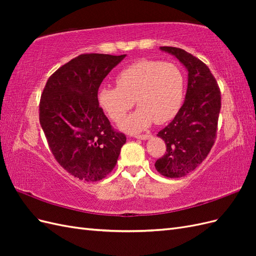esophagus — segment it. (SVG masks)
Wrapping results in <instances>:
<instances>
[{
	"mask_svg": "<svg viewBox=\"0 0 256 256\" xmlns=\"http://www.w3.org/2000/svg\"><path fill=\"white\" fill-rule=\"evenodd\" d=\"M134 138H141V140H147V138H150V134H138V136H134Z\"/></svg>",
	"mask_w": 256,
	"mask_h": 256,
	"instance_id": "34e87169",
	"label": "esophagus"
}]
</instances>
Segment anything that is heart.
<instances>
[{
  "instance_id": "heart-1",
  "label": "heart",
  "mask_w": 256,
  "mask_h": 256,
  "mask_svg": "<svg viewBox=\"0 0 256 256\" xmlns=\"http://www.w3.org/2000/svg\"><path fill=\"white\" fill-rule=\"evenodd\" d=\"M115 82V86L100 88L97 100L113 122H120L136 99L138 109L120 125L129 134L140 132L154 122L164 124L180 109L184 80L180 68L172 63L140 60L116 74Z\"/></svg>"
}]
</instances>
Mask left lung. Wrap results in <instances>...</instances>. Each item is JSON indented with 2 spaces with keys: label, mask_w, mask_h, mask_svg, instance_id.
I'll list each match as a JSON object with an SVG mask.
<instances>
[{
  "label": "left lung",
  "mask_w": 256,
  "mask_h": 256,
  "mask_svg": "<svg viewBox=\"0 0 256 256\" xmlns=\"http://www.w3.org/2000/svg\"><path fill=\"white\" fill-rule=\"evenodd\" d=\"M180 60L188 70L186 99L174 120L158 132L166 152L154 168L166 177L180 178L202 164L216 138L221 92L205 63L180 48L160 47Z\"/></svg>",
  "instance_id": "8db88e82"
}]
</instances>
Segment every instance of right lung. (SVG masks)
<instances>
[{
  "label": "right lung",
  "instance_id": "1",
  "mask_svg": "<svg viewBox=\"0 0 256 256\" xmlns=\"http://www.w3.org/2000/svg\"><path fill=\"white\" fill-rule=\"evenodd\" d=\"M126 56L85 53L50 76L40 102V122L58 164L85 182L112 172L126 136L115 130L99 106L97 92Z\"/></svg>",
  "mask_w": 256,
  "mask_h": 256
}]
</instances>
